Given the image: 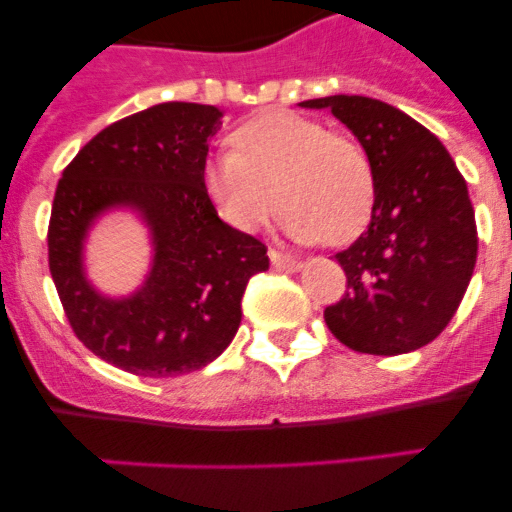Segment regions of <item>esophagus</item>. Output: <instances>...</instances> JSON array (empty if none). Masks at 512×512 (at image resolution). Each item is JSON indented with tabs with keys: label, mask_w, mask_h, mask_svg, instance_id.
<instances>
[{
	"label": "esophagus",
	"mask_w": 512,
	"mask_h": 512,
	"mask_svg": "<svg viewBox=\"0 0 512 512\" xmlns=\"http://www.w3.org/2000/svg\"><path fill=\"white\" fill-rule=\"evenodd\" d=\"M269 259H271V266L279 271H300L302 264L297 259H292V256H284V253L279 251H269Z\"/></svg>",
	"instance_id": "34e87169"
}]
</instances>
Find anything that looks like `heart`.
Here are the masks:
<instances>
[{"mask_svg":"<svg viewBox=\"0 0 512 512\" xmlns=\"http://www.w3.org/2000/svg\"><path fill=\"white\" fill-rule=\"evenodd\" d=\"M233 151L202 166V189L230 228L256 233L284 205L297 243H348L369 225L374 171L356 140L292 110L251 117L230 135Z\"/></svg>","mask_w":512,"mask_h":512,"instance_id":"heart-1","label":"heart"}]
</instances>
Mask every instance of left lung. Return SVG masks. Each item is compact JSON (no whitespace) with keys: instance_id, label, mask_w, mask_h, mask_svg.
Returning <instances> with one entry per match:
<instances>
[{"instance_id":"obj_1","label":"left lung","mask_w":512,"mask_h":512,"mask_svg":"<svg viewBox=\"0 0 512 512\" xmlns=\"http://www.w3.org/2000/svg\"><path fill=\"white\" fill-rule=\"evenodd\" d=\"M300 107L333 112L374 171L372 220L336 253L348 292L325 307V323L359 354L418 351L449 325L472 282L477 223L467 182L441 140L392 104L333 94Z\"/></svg>"}]
</instances>
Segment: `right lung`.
Here are the masks:
<instances>
[{"instance_id":"obj_1","label":"right lung","mask_w":512,"mask_h":512,"mask_svg":"<svg viewBox=\"0 0 512 512\" xmlns=\"http://www.w3.org/2000/svg\"><path fill=\"white\" fill-rule=\"evenodd\" d=\"M212 104L164 102L94 135L66 166L48 225V264L79 341L130 374L179 377L223 354L241 325V297L269 269L266 246L217 217L202 189ZM133 211L152 264L130 296H104L86 271L91 228Z\"/></svg>"}]
</instances>
